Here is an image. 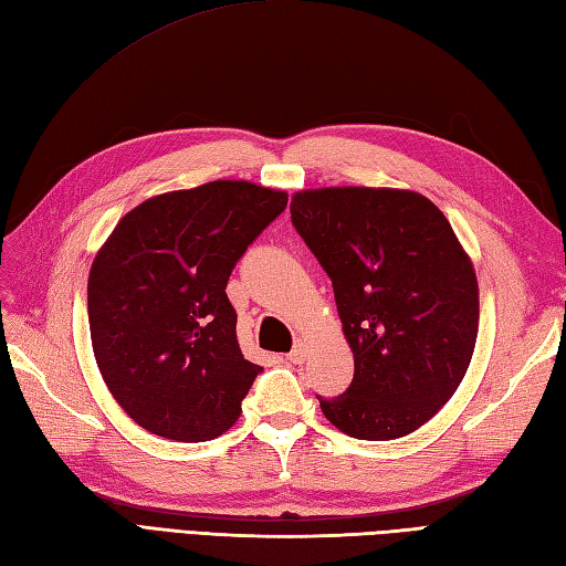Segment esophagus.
I'll return each instance as SVG.
<instances>
[{
    "label": "esophagus",
    "mask_w": 566,
    "mask_h": 566,
    "mask_svg": "<svg viewBox=\"0 0 566 566\" xmlns=\"http://www.w3.org/2000/svg\"><path fill=\"white\" fill-rule=\"evenodd\" d=\"M306 354H308V345H306V339H296L294 343V349L286 354V359L292 361V364H301L306 359Z\"/></svg>",
    "instance_id": "esophagus-1"
}]
</instances>
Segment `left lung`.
Here are the masks:
<instances>
[{
	"label": "left lung",
	"mask_w": 566,
	"mask_h": 566,
	"mask_svg": "<svg viewBox=\"0 0 566 566\" xmlns=\"http://www.w3.org/2000/svg\"><path fill=\"white\" fill-rule=\"evenodd\" d=\"M292 221L333 280L354 354L352 386L318 396L323 415L354 439L407 437L451 400L475 349L468 253L441 209L412 190H301Z\"/></svg>",
	"instance_id": "8db88e82"
}]
</instances>
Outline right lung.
I'll use <instances>...</instances> for the list:
<instances>
[{
    "label": "right lung",
    "instance_id": "right-lung-1",
    "mask_svg": "<svg viewBox=\"0 0 566 566\" xmlns=\"http://www.w3.org/2000/svg\"><path fill=\"white\" fill-rule=\"evenodd\" d=\"M286 192L212 180L127 212L88 272L96 364L117 405L156 437L209 441L241 415L262 371L235 339L231 270Z\"/></svg>",
    "mask_w": 566,
    "mask_h": 566
}]
</instances>
